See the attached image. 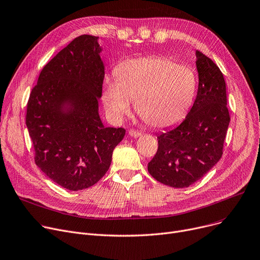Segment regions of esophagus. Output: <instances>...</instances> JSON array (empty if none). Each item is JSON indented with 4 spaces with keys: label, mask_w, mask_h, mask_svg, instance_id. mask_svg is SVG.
<instances>
[{
    "label": "esophagus",
    "mask_w": 260,
    "mask_h": 260,
    "mask_svg": "<svg viewBox=\"0 0 260 260\" xmlns=\"http://www.w3.org/2000/svg\"><path fill=\"white\" fill-rule=\"evenodd\" d=\"M128 135H129L131 137H133V138H138V137H140L142 134H141V132H139V131L131 129V131L128 132Z\"/></svg>",
    "instance_id": "esophagus-1"
}]
</instances>
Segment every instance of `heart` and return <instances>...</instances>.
Instances as JSON below:
<instances>
[{
  "mask_svg": "<svg viewBox=\"0 0 260 260\" xmlns=\"http://www.w3.org/2000/svg\"><path fill=\"white\" fill-rule=\"evenodd\" d=\"M116 78H107L102 99L109 117L120 122L131 114L132 101L145 122L157 128L178 123L191 107L197 92L192 69L166 57L121 61Z\"/></svg>",
  "mask_w": 260,
  "mask_h": 260,
  "instance_id": "1",
  "label": "heart"
}]
</instances>
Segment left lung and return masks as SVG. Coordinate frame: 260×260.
Segmentation results:
<instances>
[{"mask_svg":"<svg viewBox=\"0 0 260 260\" xmlns=\"http://www.w3.org/2000/svg\"><path fill=\"white\" fill-rule=\"evenodd\" d=\"M199 89L191 110L175 128L158 136L148 172L158 182L185 188L203 178L221 158L230 123L226 82L219 68L197 51Z\"/></svg>","mask_w":260,"mask_h":260,"instance_id":"8db88e82","label":"left lung"}]
</instances>
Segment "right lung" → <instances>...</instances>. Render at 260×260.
<instances>
[{"label":"right lung","instance_id":"right-lung-1","mask_svg":"<svg viewBox=\"0 0 260 260\" xmlns=\"http://www.w3.org/2000/svg\"><path fill=\"white\" fill-rule=\"evenodd\" d=\"M98 37L73 40L42 70L31 91L26 124L36 164L59 186L77 191L107 174L125 129L106 127L98 112L105 64Z\"/></svg>","mask_w":260,"mask_h":260}]
</instances>
